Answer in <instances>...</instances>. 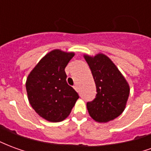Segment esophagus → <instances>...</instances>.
<instances>
[{
  "instance_id": "1",
  "label": "esophagus",
  "mask_w": 151,
  "mask_h": 151,
  "mask_svg": "<svg viewBox=\"0 0 151 151\" xmlns=\"http://www.w3.org/2000/svg\"><path fill=\"white\" fill-rule=\"evenodd\" d=\"M73 88L75 89V91L77 92H78L79 91V88H78V86H77V85H75L74 86H73Z\"/></svg>"
}]
</instances>
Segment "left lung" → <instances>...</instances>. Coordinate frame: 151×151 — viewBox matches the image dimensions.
I'll list each match as a JSON object with an SVG mask.
<instances>
[{
  "instance_id": "left-lung-1",
  "label": "left lung",
  "mask_w": 151,
  "mask_h": 151,
  "mask_svg": "<svg viewBox=\"0 0 151 151\" xmlns=\"http://www.w3.org/2000/svg\"><path fill=\"white\" fill-rule=\"evenodd\" d=\"M96 85V97L86 104L93 120L106 123L116 119L125 108L129 85L111 60L103 53L84 55Z\"/></svg>"
}]
</instances>
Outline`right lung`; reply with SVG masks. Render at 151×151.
I'll return each instance as SVG.
<instances>
[{"label": "right lung", "instance_id": "right-lung-1", "mask_svg": "<svg viewBox=\"0 0 151 151\" xmlns=\"http://www.w3.org/2000/svg\"><path fill=\"white\" fill-rule=\"evenodd\" d=\"M73 56L74 52L52 50L40 60L27 78L29 103L47 121L60 122L66 119L79 98L66 82L65 71Z\"/></svg>", "mask_w": 151, "mask_h": 151}]
</instances>
